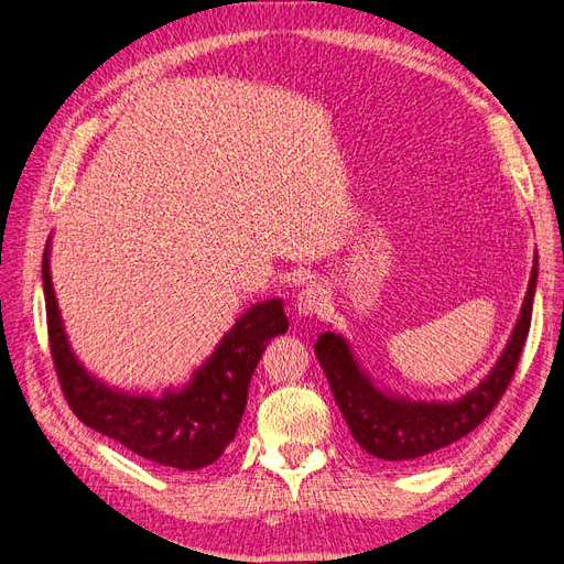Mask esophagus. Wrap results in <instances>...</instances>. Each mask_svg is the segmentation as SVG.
<instances>
[{
    "label": "esophagus",
    "mask_w": 564,
    "mask_h": 564,
    "mask_svg": "<svg viewBox=\"0 0 564 564\" xmlns=\"http://www.w3.org/2000/svg\"><path fill=\"white\" fill-rule=\"evenodd\" d=\"M327 305H329V292L324 289L322 282L305 284V289H301V294L296 299L299 315H305V317L319 315L324 308H327Z\"/></svg>",
    "instance_id": "esophagus-1"
}]
</instances>
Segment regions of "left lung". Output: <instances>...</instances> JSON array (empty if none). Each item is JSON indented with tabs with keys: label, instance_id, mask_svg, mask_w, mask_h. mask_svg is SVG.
Returning <instances> with one entry per match:
<instances>
[{
	"label": "left lung",
	"instance_id": "left-lung-1",
	"mask_svg": "<svg viewBox=\"0 0 564 564\" xmlns=\"http://www.w3.org/2000/svg\"><path fill=\"white\" fill-rule=\"evenodd\" d=\"M536 263L539 261H534L532 278H529L520 319L501 360L480 386L456 402H412L386 395L373 388L357 367L344 338L334 332L319 334L315 355L327 373L334 400L357 445L383 460L419 464L473 433L491 414L510 386V379L516 377L529 324H532Z\"/></svg>",
	"mask_w": 564,
	"mask_h": 564
}]
</instances>
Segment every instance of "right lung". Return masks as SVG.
<instances>
[{
  "mask_svg": "<svg viewBox=\"0 0 564 564\" xmlns=\"http://www.w3.org/2000/svg\"><path fill=\"white\" fill-rule=\"evenodd\" d=\"M42 282L51 360L75 416L129 452L166 468L197 470L226 452L242 421L251 373L268 340L289 329L282 301H263L235 322L183 390L164 392L162 398L129 395L91 379L75 360L51 286L48 247L42 259Z\"/></svg>",
  "mask_w": 564,
  "mask_h": 564,
  "instance_id": "1",
  "label": "right lung"
}]
</instances>
